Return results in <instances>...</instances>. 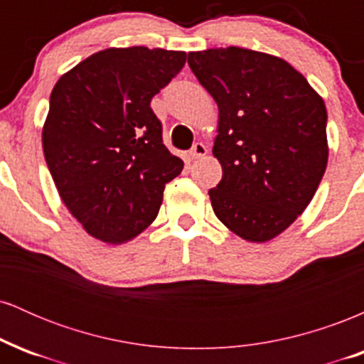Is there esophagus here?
Instances as JSON below:
<instances>
[{
    "label": "esophagus",
    "instance_id": "esophagus-1",
    "mask_svg": "<svg viewBox=\"0 0 364 364\" xmlns=\"http://www.w3.org/2000/svg\"><path fill=\"white\" fill-rule=\"evenodd\" d=\"M207 156V147L202 144V141H198V144L193 145V149L190 150V157L191 159H202Z\"/></svg>",
    "mask_w": 364,
    "mask_h": 364
}]
</instances>
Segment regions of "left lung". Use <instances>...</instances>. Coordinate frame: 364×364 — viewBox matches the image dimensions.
<instances>
[{"mask_svg":"<svg viewBox=\"0 0 364 364\" xmlns=\"http://www.w3.org/2000/svg\"><path fill=\"white\" fill-rule=\"evenodd\" d=\"M188 65L219 107L212 208L229 231L267 243L303 214L327 169L323 99L274 54L229 46L188 53Z\"/></svg>","mask_w":364,"mask_h":364,"instance_id":"obj_1","label":"left lung"}]
</instances>
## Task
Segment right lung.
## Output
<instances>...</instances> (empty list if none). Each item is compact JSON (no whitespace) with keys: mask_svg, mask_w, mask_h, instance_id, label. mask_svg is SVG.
Wrapping results in <instances>:
<instances>
[{"mask_svg":"<svg viewBox=\"0 0 364 364\" xmlns=\"http://www.w3.org/2000/svg\"><path fill=\"white\" fill-rule=\"evenodd\" d=\"M185 51L107 48L63 73L43 149L63 203L95 240L121 245L154 223L185 162L162 144L150 101L185 66Z\"/></svg>","mask_w":364,"mask_h":364,"instance_id":"right-lung-1","label":"right lung"}]
</instances>
